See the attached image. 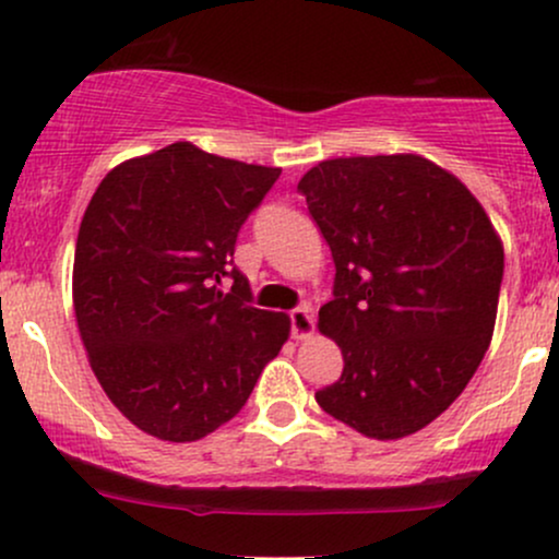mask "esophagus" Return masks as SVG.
<instances>
[{
  "instance_id": "obj_1",
  "label": "esophagus",
  "mask_w": 559,
  "mask_h": 559,
  "mask_svg": "<svg viewBox=\"0 0 559 559\" xmlns=\"http://www.w3.org/2000/svg\"><path fill=\"white\" fill-rule=\"evenodd\" d=\"M288 320H292V336L301 342V338H310L312 331H316V316H312V307H297V310L288 312Z\"/></svg>"
}]
</instances>
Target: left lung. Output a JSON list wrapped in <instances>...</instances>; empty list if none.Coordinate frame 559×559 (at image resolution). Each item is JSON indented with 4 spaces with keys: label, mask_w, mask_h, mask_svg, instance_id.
<instances>
[{
    "label": "left lung",
    "mask_w": 559,
    "mask_h": 559,
    "mask_svg": "<svg viewBox=\"0 0 559 559\" xmlns=\"http://www.w3.org/2000/svg\"><path fill=\"white\" fill-rule=\"evenodd\" d=\"M299 191L336 265L318 329L344 373L318 404L368 439L420 431L489 349L502 239L467 186L420 155L323 159Z\"/></svg>",
    "instance_id": "1"
}]
</instances>
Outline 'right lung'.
<instances>
[{"instance_id":"1","label":"right lung","mask_w":559,"mask_h":559,"mask_svg":"<svg viewBox=\"0 0 559 559\" xmlns=\"http://www.w3.org/2000/svg\"><path fill=\"white\" fill-rule=\"evenodd\" d=\"M278 176L176 141L96 186L75 241V323L96 381L144 433H213L286 344L292 320L249 305L234 267L239 228Z\"/></svg>"}]
</instances>
